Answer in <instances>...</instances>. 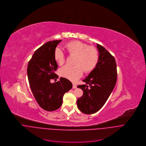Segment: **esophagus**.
<instances>
[{"label": "esophagus", "mask_w": 146, "mask_h": 146, "mask_svg": "<svg viewBox=\"0 0 146 146\" xmlns=\"http://www.w3.org/2000/svg\"><path fill=\"white\" fill-rule=\"evenodd\" d=\"M76 87H77L76 84H75V83H73V87H72V88H73V89H76Z\"/></svg>", "instance_id": "34e87169"}]
</instances>
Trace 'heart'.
<instances>
[{
	"label": "heart",
	"mask_w": 146,
	"mask_h": 146,
	"mask_svg": "<svg viewBox=\"0 0 146 146\" xmlns=\"http://www.w3.org/2000/svg\"><path fill=\"white\" fill-rule=\"evenodd\" d=\"M64 47L70 54L76 55L75 66H66L62 68L59 71L61 76L75 82L82 76L83 71L89 73L95 69L99 61V53L96 48L77 40L67 43ZM54 59L60 66L65 63V54L60 48L55 49Z\"/></svg>",
	"instance_id": "1"
}]
</instances>
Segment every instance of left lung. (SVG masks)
<instances>
[{"label": "left lung", "instance_id": "8db88e82", "mask_svg": "<svg viewBox=\"0 0 146 146\" xmlns=\"http://www.w3.org/2000/svg\"><path fill=\"white\" fill-rule=\"evenodd\" d=\"M99 61L94 70L78 86L83 91L78 99V109L85 114H93L104 105L117 81V65L114 57L102 45L97 44Z\"/></svg>", "mask_w": 146, "mask_h": 146}]
</instances>
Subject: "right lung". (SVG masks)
Instances as JSON below:
<instances>
[{"instance_id": "1", "label": "right lung", "mask_w": 146, "mask_h": 146, "mask_svg": "<svg viewBox=\"0 0 146 146\" xmlns=\"http://www.w3.org/2000/svg\"><path fill=\"white\" fill-rule=\"evenodd\" d=\"M62 40L49 41L37 49L29 60L27 74L33 94L43 109L52 111L62 105L64 94L72 87V83L66 78L51 83L57 78L54 73L57 64L54 59V51Z\"/></svg>"}]
</instances>
